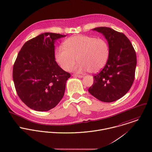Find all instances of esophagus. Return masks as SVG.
Wrapping results in <instances>:
<instances>
[{
  "instance_id": "esophagus-1",
  "label": "esophagus",
  "mask_w": 152,
  "mask_h": 152,
  "mask_svg": "<svg viewBox=\"0 0 152 152\" xmlns=\"http://www.w3.org/2000/svg\"><path fill=\"white\" fill-rule=\"evenodd\" d=\"M73 76H75V77H79V78H82V77H83V76H82V75H76V74H74L73 75Z\"/></svg>"
}]
</instances>
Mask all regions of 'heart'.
I'll return each mask as SVG.
<instances>
[{"label": "heart", "mask_w": 152, "mask_h": 152, "mask_svg": "<svg viewBox=\"0 0 152 152\" xmlns=\"http://www.w3.org/2000/svg\"><path fill=\"white\" fill-rule=\"evenodd\" d=\"M109 45L106 40L86 35H75L67 39L63 46L56 48V61L61 67L70 70L76 61L73 70L77 73H96L106 64L109 56Z\"/></svg>", "instance_id": "heart-1"}]
</instances>
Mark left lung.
Segmentation results:
<instances>
[{
    "label": "left lung",
    "instance_id": "obj_1",
    "mask_svg": "<svg viewBox=\"0 0 152 152\" xmlns=\"http://www.w3.org/2000/svg\"><path fill=\"white\" fill-rule=\"evenodd\" d=\"M93 30L104 36L110 53L105 66L93 76V84L88 91L102 102H115L124 96L133 85L137 64L136 52L123 33L107 27Z\"/></svg>",
    "mask_w": 152,
    "mask_h": 152
}]
</instances>
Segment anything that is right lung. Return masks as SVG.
<instances>
[{"mask_svg": "<svg viewBox=\"0 0 152 152\" xmlns=\"http://www.w3.org/2000/svg\"><path fill=\"white\" fill-rule=\"evenodd\" d=\"M65 35L42 33L27 41L19 51L13 68L18 95L29 107L48 111L61 100L70 74L55 61L56 40Z\"/></svg>", "mask_w": 152, "mask_h": 152, "instance_id": "obj_1", "label": "right lung"}]
</instances>
